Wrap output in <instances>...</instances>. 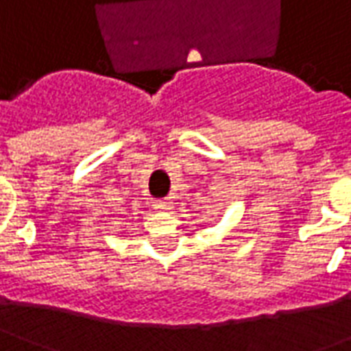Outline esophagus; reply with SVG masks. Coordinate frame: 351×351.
Masks as SVG:
<instances>
[{"label":"esophagus","instance_id":"esophagus-1","mask_svg":"<svg viewBox=\"0 0 351 351\" xmlns=\"http://www.w3.org/2000/svg\"><path fill=\"white\" fill-rule=\"evenodd\" d=\"M171 206H173L171 199H160V201H156V208H160V210H171Z\"/></svg>","mask_w":351,"mask_h":351}]
</instances>
